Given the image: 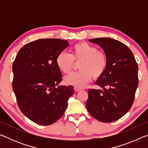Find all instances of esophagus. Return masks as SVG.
<instances>
[{"label":"esophagus","instance_id":"1","mask_svg":"<svg viewBox=\"0 0 148 148\" xmlns=\"http://www.w3.org/2000/svg\"><path fill=\"white\" fill-rule=\"evenodd\" d=\"M74 91H76V92H77V91H81V90H82V88H81V87H74Z\"/></svg>","mask_w":148,"mask_h":148}]
</instances>
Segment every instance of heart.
Returning <instances> with one entry per match:
<instances>
[{
    "label": "heart",
    "instance_id": "b5f03b06",
    "mask_svg": "<svg viewBox=\"0 0 148 148\" xmlns=\"http://www.w3.org/2000/svg\"><path fill=\"white\" fill-rule=\"evenodd\" d=\"M71 54L61 52L56 59L57 66L62 72L69 74L75 66V62L78 64L80 70L64 77V83L70 86L82 87L88 83L93 77L98 79L106 70L108 57L106 53L99 51L97 47L80 42L74 44L71 49Z\"/></svg>",
    "mask_w": 148,
    "mask_h": 148
}]
</instances>
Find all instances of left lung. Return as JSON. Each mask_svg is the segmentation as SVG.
<instances>
[{
	"label": "left lung",
	"mask_w": 148,
	"mask_h": 148,
	"mask_svg": "<svg viewBox=\"0 0 148 148\" xmlns=\"http://www.w3.org/2000/svg\"><path fill=\"white\" fill-rule=\"evenodd\" d=\"M89 41L104 49L108 66L95 83L103 89H88L87 110L100 121L113 122L123 116L133 104L138 67L131 50L122 42L110 38Z\"/></svg>",
	"instance_id": "obj_1"
}]
</instances>
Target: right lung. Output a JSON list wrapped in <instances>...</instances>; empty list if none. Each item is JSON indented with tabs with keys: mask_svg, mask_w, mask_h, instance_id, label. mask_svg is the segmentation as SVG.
<instances>
[{
	"mask_svg": "<svg viewBox=\"0 0 148 148\" xmlns=\"http://www.w3.org/2000/svg\"><path fill=\"white\" fill-rule=\"evenodd\" d=\"M69 46L61 39L45 38L22 47L12 65V88L22 113L34 123L49 125L64 114L74 94L72 86H60L62 74L57 55Z\"/></svg>",
	"mask_w": 148,
	"mask_h": 148,
	"instance_id": "add662e5",
	"label": "right lung"
}]
</instances>
